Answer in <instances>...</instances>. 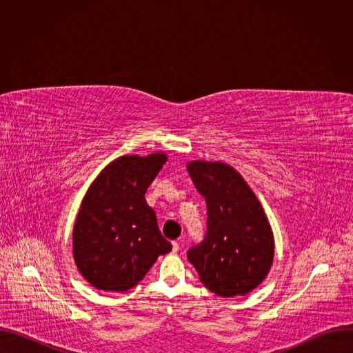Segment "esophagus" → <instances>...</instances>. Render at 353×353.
<instances>
[{
  "label": "esophagus",
  "instance_id": "1",
  "mask_svg": "<svg viewBox=\"0 0 353 353\" xmlns=\"http://www.w3.org/2000/svg\"><path fill=\"white\" fill-rule=\"evenodd\" d=\"M172 245H173V253H177V251L180 250V243L179 241H173Z\"/></svg>",
  "mask_w": 353,
  "mask_h": 353
}]
</instances>
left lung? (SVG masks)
Instances as JSON below:
<instances>
[{
	"mask_svg": "<svg viewBox=\"0 0 353 353\" xmlns=\"http://www.w3.org/2000/svg\"><path fill=\"white\" fill-rule=\"evenodd\" d=\"M187 170L207 203V234L187 259L211 292L244 296L268 275L275 253L267 214L243 176L225 162L192 161Z\"/></svg>",
	"mask_w": 353,
	"mask_h": 353,
	"instance_id": "1",
	"label": "left lung"
}]
</instances>
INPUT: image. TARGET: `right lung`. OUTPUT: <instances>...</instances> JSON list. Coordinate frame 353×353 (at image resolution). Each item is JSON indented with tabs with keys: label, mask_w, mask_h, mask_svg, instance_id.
Segmentation results:
<instances>
[{
	"label": "right lung",
	"mask_w": 353,
	"mask_h": 353,
	"mask_svg": "<svg viewBox=\"0 0 353 353\" xmlns=\"http://www.w3.org/2000/svg\"><path fill=\"white\" fill-rule=\"evenodd\" d=\"M166 161L165 152L123 155L89 185L74 223L72 254L93 288L125 292L172 250L145 199Z\"/></svg>",
	"instance_id": "obj_1"
}]
</instances>
